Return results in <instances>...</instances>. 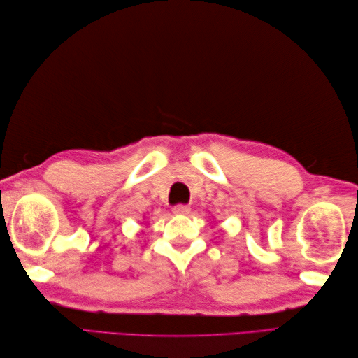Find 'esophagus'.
Listing matches in <instances>:
<instances>
[{"instance_id": "esophagus-1", "label": "esophagus", "mask_w": 358, "mask_h": 358, "mask_svg": "<svg viewBox=\"0 0 358 358\" xmlns=\"http://www.w3.org/2000/svg\"><path fill=\"white\" fill-rule=\"evenodd\" d=\"M172 212H173V214H177V215H186V214H189V212H191V208H189L187 204H177V206H173Z\"/></svg>"}]
</instances>
